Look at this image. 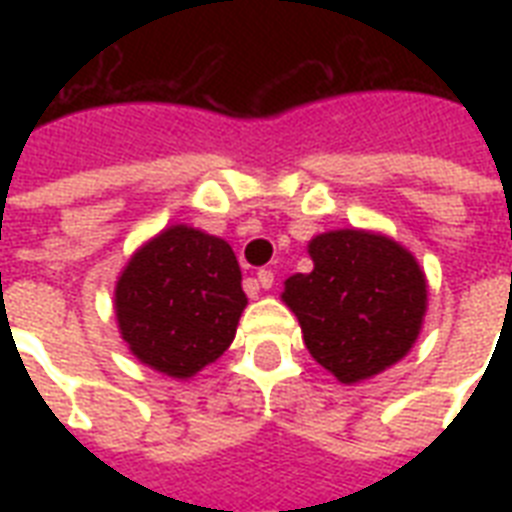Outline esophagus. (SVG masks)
<instances>
[{"mask_svg": "<svg viewBox=\"0 0 512 512\" xmlns=\"http://www.w3.org/2000/svg\"><path fill=\"white\" fill-rule=\"evenodd\" d=\"M257 284L263 289H271L273 287V271H257Z\"/></svg>", "mask_w": 512, "mask_h": 512, "instance_id": "1", "label": "esophagus"}]
</instances>
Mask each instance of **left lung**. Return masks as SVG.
Masks as SVG:
<instances>
[{"label":"left lung","mask_w":512,"mask_h":512,"mask_svg":"<svg viewBox=\"0 0 512 512\" xmlns=\"http://www.w3.org/2000/svg\"><path fill=\"white\" fill-rule=\"evenodd\" d=\"M308 255L313 271L289 276L281 300L300 321L311 356L345 385L401 361L428 308L412 252L382 233L342 228L311 239Z\"/></svg>","instance_id":"1"}]
</instances>
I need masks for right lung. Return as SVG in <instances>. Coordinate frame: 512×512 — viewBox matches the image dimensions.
Wrapping results in <instances>:
<instances>
[{
  "mask_svg": "<svg viewBox=\"0 0 512 512\" xmlns=\"http://www.w3.org/2000/svg\"><path fill=\"white\" fill-rule=\"evenodd\" d=\"M247 295L228 241L170 225L130 257L116 281L114 311L132 356L188 380L223 356Z\"/></svg>",
  "mask_w": 512,
  "mask_h": 512,
  "instance_id": "obj_1",
  "label": "right lung"
}]
</instances>
